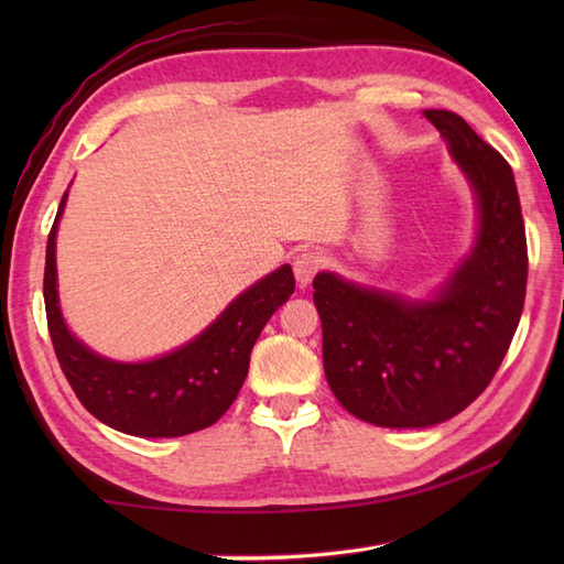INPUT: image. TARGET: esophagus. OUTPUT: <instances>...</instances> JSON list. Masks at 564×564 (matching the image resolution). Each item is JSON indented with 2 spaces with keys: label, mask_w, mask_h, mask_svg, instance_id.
<instances>
[{
  "label": "esophagus",
  "mask_w": 564,
  "mask_h": 564,
  "mask_svg": "<svg viewBox=\"0 0 564 564\" xmlns=\"http://www.w3.org/2000/svg\"><path fill=\"white\" fill-rule=\"evenodd\" d=\"M322 267H325V259H322L319 251H303V254H297L293 261L295 281L305 289V285L313 283V279Z\"/></svg>",
  "instance_id": "1"
}]
</instances>
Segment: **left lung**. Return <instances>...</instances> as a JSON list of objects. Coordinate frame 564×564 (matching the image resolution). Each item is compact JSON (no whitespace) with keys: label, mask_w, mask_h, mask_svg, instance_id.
Listing matches in <instances>:
<instances>
[{"label":"left lung","mask_w":564,"mask_h":564,"mask_svg":"<svg viewBox=\"0 0 564 564\" xmlns=\"http://www.w3.org/2000/svg\"><path fill=\"white\" fill-rule=\"evenodd\" d=\"M477 200L475 245L429 301L344 281H313L322 361L346 412L388 429L446 422L492 382L519 327L529 251L513 172L458 113L424 111Z\"/></svg>","instance_id":"left-lung-1"}]
</instances>
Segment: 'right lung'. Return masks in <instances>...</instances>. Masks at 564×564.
<instances>
[{"instance_id": "right-lung-1", "label": "right lung", "mask_w": 564, "mask_h": 564, "mask_svg": "<svg viewBox=\"0 0 564 564\" xmlns=\"http://www.w3.org/2000/svg\"><path fill=\"white\" fill-rule=\"evenodd\" d=\"M65 203L67 191L47 235L43 297L55 356L79 402L106 426L142 438H174L218 422L242 388L261 329L295 291L293 269L283 263L263 275L172 354L140 364L111 361L82 344L59 310L55 237Z\"/></svg>"}]
</instances>
